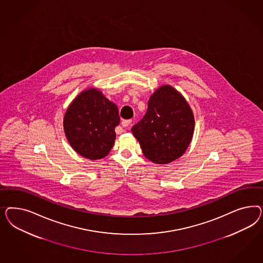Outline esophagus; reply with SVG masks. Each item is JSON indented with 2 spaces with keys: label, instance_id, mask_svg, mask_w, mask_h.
I'll list each match as a JSON object with an SVG mask.
<instances>
[{
  "label": "esophagus",
  "instance_id": "34e87169",
  "mask_svg": "<svg viewBox=\"0 0 263 263\" xmlns=\"http://www.w3.org/2000/svg\"><path fill=\"white\" fill-rule=\"evenodd\" d=\"M130 123H131V120H123L121 121V125L123 127H127V126L130 125Z\"/></svg>",
  "mask_w": 263,
  "mask_h": 263
}]
</instances>
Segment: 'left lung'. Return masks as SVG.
<instances>
[{"label": "left lung", "instance_id": "obj_1", "mask_svg": "<svg viewBox=\"0 0 263 263\" xmlns=\"http://www.w3.org/2000/svg\"><path fill=\"white\" fill-rule=\"evenodd\" d=\"M195 118L184 96L170 85L152 93L143 120L132 127L143 155L155 164H168L183 155L191 143Z\"/></svg>", "mask_w": 263, "mask_h": 263}]
</instances>
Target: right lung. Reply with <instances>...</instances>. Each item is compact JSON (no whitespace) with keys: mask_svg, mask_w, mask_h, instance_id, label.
<instances>
[{"mask_svg":"<svg viewBox=\"0 0 263 263\" xmlns=\"http://www.w3.org/2000/svg\"><path fill=\"white\" fill-rule=\"evenodd\" d=\"M120 121L117 105L98 88H87L73 99L64 114V134L81 156L102 159L111 152L115 128Z\"/></svg>","mask_w":263,"mask_h":263,"instance_id":"right-lung-1","label":"right lung"}]
</instances>
